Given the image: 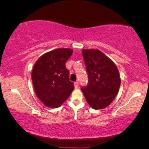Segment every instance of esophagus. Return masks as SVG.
<instances>
[{
	"instance_id": "obj_1",
	"label": "esophagus",
	"mask_w": 149,
	"mask_h": 149,
	"mask_svg": "<svg viewBox=\"0 0 149 149\" xmlns=\"http://www.w3.org/2000/svg\"><path fill=\"white\" fill-rule=\"evenodd\" d=\"M74 85L75 88H76V89L78 88V87H79V83L78 82H74Z\"/></svg>"
}]
</instances>
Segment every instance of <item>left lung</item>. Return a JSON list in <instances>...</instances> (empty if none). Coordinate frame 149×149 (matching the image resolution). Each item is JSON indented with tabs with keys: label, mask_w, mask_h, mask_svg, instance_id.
<instances>
[{
	"label": "left lung",
	"mask_w": 149,
	"mask_h": 149,
	"mask_svg": "<svg viewBox=\"0 0 149 149\" xmlns=\"http://www.w3.org/2000/svg\"><path fill=\"white\" fill-rule=\"evenodd\" d=\"M82 55L88 75V84L81 87L87 103L93 109H105L119 91V70L111 59L97 49H83Z\"/></svg>",
	"instance_id": "1"
}]
</instances>
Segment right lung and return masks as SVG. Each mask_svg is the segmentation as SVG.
<instances>
[{
  "instance_id": "add662e5",
  "label": "right lung",
  "mask_w": 149,
  "mask_h": 149,
  "mask_svg": "<svg viewBox=\"0 0 149 149\" xmlns=\"http://www.w3.org/2000/svg\"><path fill=\"white\" fill-rule=\"evenodd\" d=\"M73 50L59 48L40 56L32 70V81L37 97L46 107L58 108L74 89L66 62Z\"/></svg>"
}]
</instances>
